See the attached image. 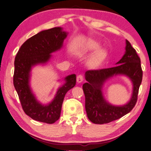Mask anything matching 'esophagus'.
<instances>
[{
	"mask_svg": "<svg viewBox=\"0 0 151 151\" xmlns=\"http://www.w3.org/2000/svg\"><path fill=\"white\" fill-rule=\"evenodd\" d=\"M83 81V77L82 75H78L77 76V82L78 83H81Z\"/></svg>",
	"mask_w": 151,
	"mask_h": 151,
	"instance_id": "esophagus-1",
	"label": "esophagus"
}]
</instances>
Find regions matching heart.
Segmentation results:
<instances>
[{"label": "heart", "instance_id": "obj_1", "mask_svg": "<svg viewBox=\"0 0 151 151\" xmlns=\"http://www.w3.org/2000/svg\"><path fill=\"white\" fill-rule=\"evenodd\" d=\"M100 47V43L98 41L94 40H89L85 43L83 47V51H92L97 50L87 61L88 65L90 67H97L102 63L105 56H106V51L104 49H98ZM99 50H98L97 49Z\"/></svg>", "mask_w": 151, "mask_h": 151}]
</instances>
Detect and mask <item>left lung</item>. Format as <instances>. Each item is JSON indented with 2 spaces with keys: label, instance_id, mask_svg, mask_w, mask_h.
I'll list each match as a JSON object with an SVG mask.
<instances>
[{
  "label": "left lung",
  "instance_id": "8db88e82",
  "mask_svg": "<svg viewBox=\"0 0 151 151\" xmlns=\"http://www.w3.org/2000/svg\"><path fill=\"white\" fill-rule=\"evenodd\" d=\"M125 53L114 67L87 71L85 79L87 82L82 86L85 96V109L88 118L98 124L109 123L129 113L135 106L138 91L142 80L140 58L127 40ZM116 75H124L133 84L132 98L127 104L121 106L111 105L105 100L102 93L104 84L107 80Z\"/></svg>",
  "mask_w": 151,
  "mask_h": 151
}]
</instances>
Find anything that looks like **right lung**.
Returning a JSON list of instances; mask_svg holds the SVG:
<instances>
[{
    "mask_svg": "<svg viewBox=\"0 0 151 151\" xmlns=\"http://www.w3.org/2000/svg\"><path fill=\"white\" fill-rule=\"evenodd\" d=\"M68 33L62 27L41 31L27 40L18 50L14 61V85L22 109L28 116L41 122L53 124L60 118L66 93L76 83V74L65 78V84L58 88L54 98L47 104L37 100L30 86L31 71L36 65H45L51 53L59 51Z\"/></svg>",
    "mask_w": 151,
    "mask_h": 151,
    "instance_id": "1",
    "label": "right lung"
}]
</instances>
